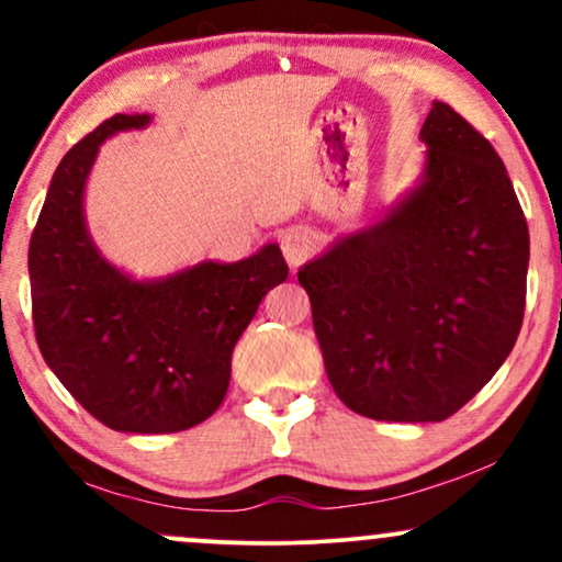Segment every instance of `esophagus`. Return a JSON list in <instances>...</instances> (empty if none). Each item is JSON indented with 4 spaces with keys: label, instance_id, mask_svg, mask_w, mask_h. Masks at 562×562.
I'll return each instance as SVG.
<instances>
[{
    "label": "esophagus",
    "instance_id": "1",
    "mask_svg": "<svg viewBox=\"0 0 562 562\" xmlns=\"http://www.w3.org/2000/svg\"><path fill=\"white\" fill-rule=\"evenodd\" d=\"M280 248H282V256H285V261L295 269V267H301L303 261L312 259V254L317 250V243H314L312 232L288 229V232H282Z\"/></svg>",
    "mask_w": 562,
    "mask_h": 562
}]
</instances>
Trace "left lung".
<instances>
[{
    "label": "left lung",
    "instance_id": "obj_1",
    "mask_svg": "<svg viewBox=\"0 0 562 562\" xmlns=\"http://www.w3.org/2000/svg\"><path fill=\"white\" fill-rule=\"evenodd\" d=\"M420 137L423 184L299 272L333 391L385 423L462 409L509 357L526 312L528 224L492 142L447 102Z\"/></svg>",
    "mask_w": 562,
    "mask_h": 562
}]
</instances>
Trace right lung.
Wrapping results in <instances>:
<instances>
[{
	"label": "right lung",
	"mask_w": 562,
	"mask_h": 562,
	"mask_svg": "<svg viewBox=\"0 0 562 562\" xmlns=\"http://www.w3.org/2000/svg\"><path fill=\"white\" fill-rule=\"evenodd\" d=\"M147 115L115 113L66 153L29 245L31 312L44 362L94 420L124 434H179L224 402L232 351L263 295L285 282L277 245L132 282L100 259L81 195L100 142Z\"/></svg>",
	"instance_id": "add662e5"
}]
</instances>
